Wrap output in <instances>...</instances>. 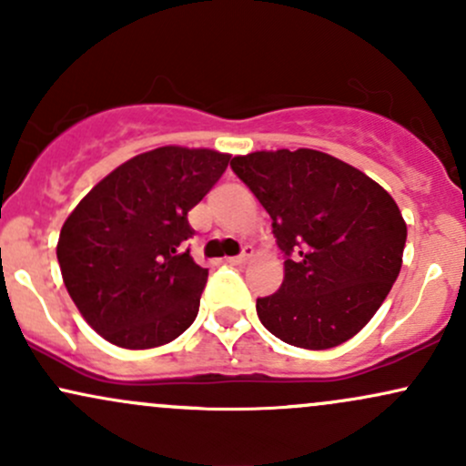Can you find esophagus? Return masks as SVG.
<instances>
[{"instance_id":"34e87169","label":"esophagus","mask_w":466,"mask_h":466,"mask_svg":"<svg viewBox=\"0 0 466 466\" xmlns=\"http://www.w3.org/2000/svg\"><path fill=\"white\" fill-rule=\"evenodd\" d=\"M251 256H254V249H251L249 245H245L243 251H240L238 256H232V258H228V263L229 265H245L251 258Z\"/></svg>"}]
</instances>
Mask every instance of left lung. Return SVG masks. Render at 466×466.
Listing matches in <instances>:
<instances>
[{
	"mask_svg": "<svg viewBox=\"0 0 466 466\" xmlns=\"http://www.w3.org/2000/svg\"><path fill=\"white\" fill-rule=\"evenodd\" d=\"M229 166L269 212L287 256L280 289L256 300L265 329L309 350L360 333L403 263L408 226L397 201L355 166L313 148L237 155Z\"/></svg>",
	"mask_w": 466,
	"mask_h": 466,
	"instance_id": "1",
	"label": "left lung"
}]
</instances>
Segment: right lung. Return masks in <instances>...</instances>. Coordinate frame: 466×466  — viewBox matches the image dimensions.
<instances>
[{"label": "right lung", "instance_id": "add662e5", "mask_svg": "<svg viewBox=\"0 0 466 466\" xmlns=\"http://www.w3.org/2000/svg\"><path fill=\"white\" fill-rule=\"evenodd\" d=\"M229 164L210 148L159 147L94 186L63 223V282L100 337L129 350L164 346L199 313L208 269L184 249L188 212Z\"/></svg>", "mask_w": 466, "mask_h": 466}]
</instances>
